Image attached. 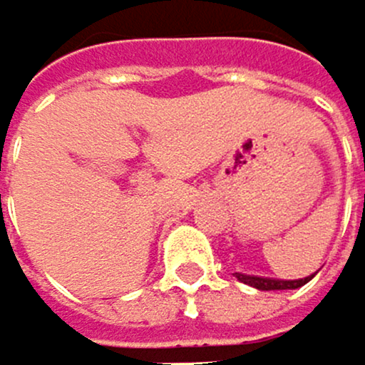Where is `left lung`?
Instances as JSON below:
<instances>
[{
  "label": "left lung",
  "mask_w": 365,
  "mask_h": 365,
  "mask_svg": "<svg viewBox=\"0 0 365 365\" xmlns=\"http://www.w3.org/2000/svg\"><path fill=\"white\" fill-rule=\"evenodd\" d=\"M235 277L242 284H248L257 290H294L308 284L314 274H308L304 279H272V277H259V274H244V272H235Z\"/></svg>",
  "instance_id": "left-lung-1"
}]
</instances>
